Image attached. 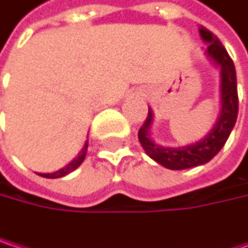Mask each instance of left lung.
I'll use <instances>...</instances> for the list:
<instances>
[{
	"label": "left lung",
	"mask_w": 248,
	"mask_h": 248,
	"mask_svg": "<svg viewBox=\"0 0 248 248\" xmlns=\"http://www.w3.org/2000/svg\"><path fill=\"white\" fill-rule=\"evenodd\" d=\"M199 34L202 40L208 43L206 55L221 69L222 107L214 128L211 130V133H208V136L203 140L195 144H189L184 147H163L156 144L149 136V128L153 118V114L149 109L147 118L143 123L141 128L139 130V140L144 152L159 165L170 170H182V169H189L208 163L224 147L237 121L238 93H237V76H235L234 62L214 33H211L205 27H201Z\"/></svg>",
	"instance_id": "left-lung-1"
}]
</instances>
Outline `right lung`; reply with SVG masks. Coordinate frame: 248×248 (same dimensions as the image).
<instances>
[{
	"label": "right lung",
	"instance_id": "right-lung-1",
	"mask_svg": "<svg viewBox=\"0 0 248 248\" xmlns=\"http://www.w3.org/2000/svg\"><path fill=\"white\" fill-rule=\"evenodd\" d=\"M86 150H88V141L85 143V146H83V149L80 150V153L78 155V157L73 159L67 166H64L63 169L55 172V173H39V175L43 176V178H49V179H56V178H63V176H66L67 173H70V172H73L76 168H79V165L83 162V159H85V156H86Z\"/></svg>",
	"mask_w": 248,
	"mask_h": 248
}]
</instances>
